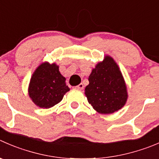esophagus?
I'll return each mask as SVG.
<instances>
[{"mask_svg": "<svg viewBox=\"0 0 159 159\" xmlns=\"http://www.w3.org/2000/svg\"><path fill=\"white\" fill-rule=\"evenodd\" d=\"M75 89H84V85H83V84L82 83H81V84H78V85H77V86H75Z\"/></svg>", "mask_w": 159, "mask_h": 159, "instance_id": "34e87169", "label": "esophagus"}]
</instances>
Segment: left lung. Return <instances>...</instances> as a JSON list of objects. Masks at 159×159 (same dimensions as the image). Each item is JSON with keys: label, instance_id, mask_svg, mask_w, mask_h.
<instances>
[{"label": "left lung", "instance_id": "1", "mask_svg": "<svg viewBox=\"0 0 159 159\" xmlns=\"http://www.w3.org/2000/svg\"><path fill=\"white\" fill-rule=\"evenodd\" d=\"M85 95L92 107L102 114L118 111L125 105L127 92L125 81L116 63L106 56L89 75Z\"/></svg>", "mask_w": 159, "mask_h": 159}]
</instances>
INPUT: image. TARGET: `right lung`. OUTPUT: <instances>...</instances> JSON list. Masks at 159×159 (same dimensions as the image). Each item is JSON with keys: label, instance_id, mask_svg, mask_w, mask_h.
Listing matches in <instances>:
<instances>
[{"label": "right lung", "instance_id": "add662e5", "mask_svg": "<svg viewBox=\"0 0 159 159\" xmlns=\"http://www.w3.org/2000/svg\"><path fill=\"white\" fill-rule=\"evenodd\" d=\"M65 81L57 64L43 63L32 75L29 87V96L40 108L52 107L59 103L64 94L70 90Z\"/></svg>", "mask_w": 159, "mask_h": 159}]
</instances>
